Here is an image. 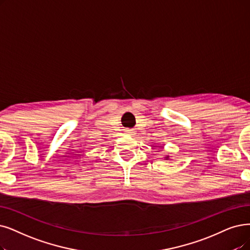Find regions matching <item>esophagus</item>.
Here are the masks:
<instances>
[{
	"label": "esophagus",
	"instance_id": "obj_1",
	"mask_svg": "<svg viewBox=\"0 0 250 250\" xmlns=\"http://www.w3.org/2000/svg\"><path fill=\"white\" fill-rule=\"evenodd\" d=\"M125 132L128 133V134H130V133H132V130H131V129H126Z\"/></svg>",
	"mask_w": 250,
	"mask_h": 250
}]
</instances>
